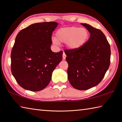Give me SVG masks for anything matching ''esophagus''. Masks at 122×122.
<instances>
[{"instance_id": "34e87169", "label": "esophagus", "mask_w": 122, "mask_h": 122, "mask_svg": "<svg viewBox=\"0 0 122 122\" xmlns=\"http://www.w3.org/2000/svg\"><path fill=\"white\" fill-rule=\"evenodd\" d=\"M62 56H63V59H66V54L65 53V52H63V53Z\"/></svg>"}]
</instances>
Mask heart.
<instances>
[{"label":"heart","mask_w":122,"mask_h":122,"mask_svg":"<svg viewBox=\"0 0 122 122\" xmlns=\"http://www.w3.org/2000/svg\"><path fill=\"white\" fill-rule=\"evenodd\" d=\"M87 29L77 26L66 27L59 29L55 33L56 38L53 42L56 45L60 43L66 44L71 49H77L86 44L89 38Z\"/></svg>","instance_id":"b5f03b06"}]
</instances>
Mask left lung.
<instances>
[{"label": "left lung", "instance_id": "8db88e82", "mask_svg": "<svg viewBox=\"0 0 122 122\" xmlns=\"http://www.w3.org/2000/svg\"><path fill=\"white\" fill-rule=\"evenodd\" d=\"M90 33L85 44L77 49H65L68 63V78L74 88L88 90L100 83L110 63V44L99 29L81 24Z\"/></svg>", "mask_w": 122, "mask_h": 122}]
</instances>
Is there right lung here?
<instances>
[{
  "instance_id": "add662e5",
  "label": "right lung",
  "mask_w": 122,
  "mask_h": 122,
  "mask_svg": "<svg viewBox=\"0 0 122 122\" xmlns=\"http://www.w3.org/2000/svg\"><path fill=\"white\" fill-rule=\"evenodd\" d=\"M58 25L52 21L32 24L16 36L11 54V69L22 88L38 92L50 82L52 72L62 59V51L54 53L51 49V35Z\"/></svg>"
}]
</instances>
